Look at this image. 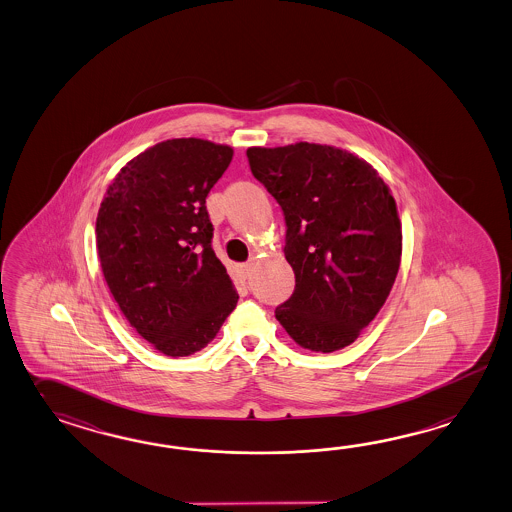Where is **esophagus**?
<instances>
[{
	"label": "esophagus",
	"instance_id": "obj_1",
	"mask_svg": "<svg viewBox=\"0 0 512 512\" xmlns=\"http://www.w3.org/2000/svg\"><path fill=\"white\" fill-rule=\"evenodd\" d=\"M240 272H242V275L248 279L251 275V262H244V264H240Z\"/></svg>",
	"mask_w": 512,
	"mask_h": 512
}]
</instances>
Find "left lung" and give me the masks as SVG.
I'll return each mask as SVG.
<instances>
[{
  "label": "left lung",
  "instance_id": "8db88e82",
  "mask_svg": "<svg viewBox=\"0 0 512 512\" xmlns=\"http://www.w3.org/2000/svg\"><path fill=\"white\" fill-rule=\"evenodd\" d=\"M253 176L283 209L296 290L275 318L308 351L334 353L365 329L397 279L402 226L378 172L347 150L248 148Z\"/></svg>",
  "mask_w": 512,
  "mask_h": 512
}]
</instances>
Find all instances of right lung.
I'll return each instance as SVG.
<instances>
[{
  "label": "right lung",
  "mask_w": 512,
  "mask_h": 512,
  "mask_svg": "<svg viewBox=\"0 0 512 512\" xmlns=\"http://www.w3.org/2000/svg\"><path fill=\"white\" fill-rule=\"evenodd\" d=\"M233 148L167 139L117 172L97 215L104 279L128 323L172 358L202 351L239 294L211 248L205 198Z\"/></svg>",
  "instance_id": "obj_1"
}]
</instances>
